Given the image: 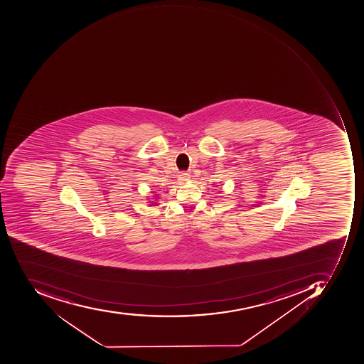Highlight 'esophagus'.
<instances>
[{
	"mask_svg": "<svg viewBox=\"0 0 364 364\" xmlns=\"http://www.w3.org/2000/svg\"><path fill=\"white\" fill-rule=\"evenodd\" d=\"M178 179L181 181V183H186V181H188L189 179H191V176H189V173H181L178 176Z\"/></svg>",
	"mask_w": 364,
	"mask_h": 364,
	"instance_id": "esophagus-1",
	"label": "esophagus"
}]
</instances>
